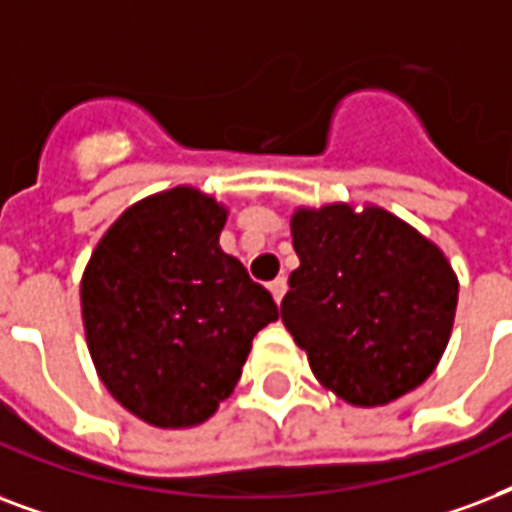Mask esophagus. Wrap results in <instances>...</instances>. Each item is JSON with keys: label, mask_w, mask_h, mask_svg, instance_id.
Listing matches in <instances>:
<instances>
[{"label": "esophagus", "mask_w": 512, "mask_h": 512, "mask_svg": "<svg viewBox=\"0 0 512 512\" xmlns=\"http://www.w3.org/2000/svg\"><path fill=\"white\" fill-rule=\"evenodd\" d=\"M268 290H271V295H273V300H276V303H282L284 292H287V279H284V276L273 279V282L268 284Z\"/></svg>", "instance_id": "esophagus-1"}]
</instances>
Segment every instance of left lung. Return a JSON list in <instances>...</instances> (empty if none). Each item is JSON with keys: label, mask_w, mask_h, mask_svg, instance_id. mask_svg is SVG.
I'll use <instances>...</instances> for the list:
<instances>
[{"label": "left lung", "mask_w": 512, "mask_h": 512, "mask_svg": "<svg viewBox=\"0 0 512 512\" xmlns=\"http://www.w3.org/2000/svg\"><path fill=\"white\" fill-rule=\"evenodd\" d=\"M282 322L325 389L360 408L408 395L438 368L459 282L446 255L381 206L295 209Z\"/></svg>", "instance_id": "left-lung-1"}]
</instances>
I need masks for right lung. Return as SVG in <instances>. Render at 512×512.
<instances>
[{"mask_svg":"<svg viewBox=\"0 0 512 512\" xmlns=\"http://www.w3.org/2000/svg\"><path fill=\"white\" fill-rule=\"evenodd\" d=\"M228 209L179 185L128 206L80 282L96 373L126 411L195 427L236 389L255 338L279 319L263 284L220 247Z\"/></svg>","mask_w":512,"mask_h":512,"instance_id":"add662e5","label":"right lung"}]
</instances>
